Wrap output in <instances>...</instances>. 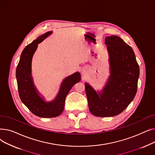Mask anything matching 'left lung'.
<instances>
[{"mask_svg": "<svg viewBox=\"0 0 155 155\" xmlns=\"http://www.w3.org/2000/svg\"><path fill=\"white\" fill-rule=\"evenodd\" d=\"M109 53L111 75L102 94L85 83L90 112L97 117L115 116L123 112L136 95L140 68L131 47L116 36L105 39Z\"/></svg>", "mask_w": 155, "mask_h": 155, "instance_id": "obj_1", "label": "left lung"}]
</instances>
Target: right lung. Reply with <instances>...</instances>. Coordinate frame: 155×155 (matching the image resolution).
Wrapping results in <instances>:
<instances>
[{
	"label": "right lung",
	"instance_id": "right-lung-1",
	"mask_svg": "<svg viewBox=\"0 0 155 155\" xmlns=\"http://www.w3.org/2000/svg\"><path fill=\"white\" fill-rule=\"evenodd\" d=\"M51 32H46L26 46L21 53L16 68L18 92L21 101L32 114L44 118L54 117L61 114L64 109L65 98L67 94L72 87L80 81V74L78 72L67 77L63 82L56 98L51 102H44L38 94L31 77L32 57L38 43L43 41Z\"/></svg>",
	"mask_w": 155,
	"mask_h": 155
}]
</instances>
